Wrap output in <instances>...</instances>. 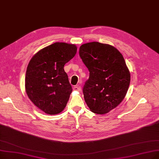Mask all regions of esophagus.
Here are the masks:
<instances>
[{"label":"esophagus","mask_w":159,"mask_h":159,"mask_svg":"<svg viewBox=\"0 0 159 159\" xmlns=\"http://www.w3.org/2000/svg\"><path fill=\"white\" fill-rule=\"evenodd\" d=\"M73 90L75 91H80V87L79 86H75L73 88Z\"/></svg>","instance_id":"esophagus-1"}]
</instances>
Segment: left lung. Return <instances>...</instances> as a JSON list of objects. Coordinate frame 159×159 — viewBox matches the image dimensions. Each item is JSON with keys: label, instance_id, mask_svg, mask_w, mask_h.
I'll use <instances>...</instances> for the list:
<instances>
[{"label": "left lung", "instance_id": "8db88e82", "mask_svg": "<svg viewBox=\"0 0 159 159\" xmlns=\"http://www.w3.org/2000/svg\"><path fill=\"white\" fill-rule=\"evenodd\" d=\"M79 55L90 76L83 87L84 100L92 112L103 115L122 102L130 83V73L121 53L98 42L81 45Z\"/></svg>", "mask_w": 159, "mask_h": 159}]
</instances>
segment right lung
<instances>
[{
  "instance_id": "obj_1",
  "label": "right lung",
  "mask_w": 159,
  "mask_h": 159,
  "mask_svg": "<svg viewBox=\"0 0 159 159\" xmlns=\"http://www.w3.org/2000/svg\"><path fill=\"white\" fill-rule=\"evenodd\" d=\"M76 50L75 44L55 43L39 50L28 64L26 93L34 105L46 114L57 115L66 106L73 90L63 67Z\"/></svg>"
}]
</instances>
